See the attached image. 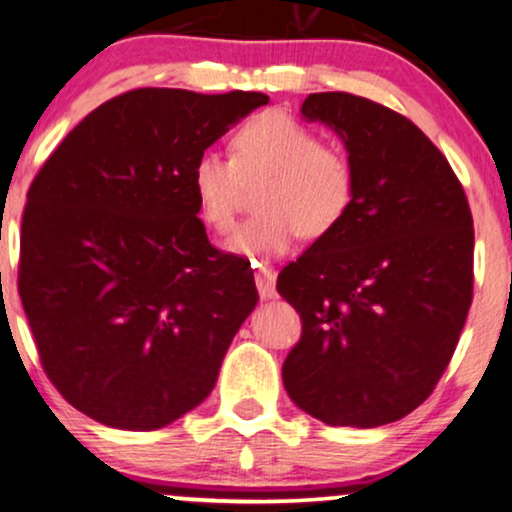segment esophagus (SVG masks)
Segmentation results:
<instances>
[{"instance_id":"1","label":"esophagus","mask_w":512,"mask_h":512,"mask_svg":"<svg viewBox=\"0 0 512 512\" xmlns=\"http://www.w3.org/2000/svg\"><path fill=\"white\" fill-rule=\"evenodd\" d=\"M255 283L262 300L276 297V271L267 267V264H255Z\"/></svg>"}]
</instances>
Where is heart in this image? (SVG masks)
I'll return each instance as SVG.
<instances>
[{
  "label": "heart",
  "instance_id": "obj_1",
  "mask_svg": "<svg viewBox=\"0 0 512 512\" xmlns=\"http://www.w3.org/2000/svg\"><path fill=\"white\" fill-rule=\"evenodd\" d=\"M234 158L205 151L191 167L198 215L210 229L234 222L243 184L264 179L257 217L226 236L224 248L241 257H276L293 248L300 234L319 238L333 231L352 208L354 165L340 148L293 115L267 111L245 122L234 141Z\"/></svg>",
  "mask_w": 512,
  "mask_h": 512
}]
</instances>
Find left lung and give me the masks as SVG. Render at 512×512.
<instances>
[{
	"label": "left lung",
	"instance_id": "1",
	"mask_svg": "<svg viewBox=\"0 0 512 512\" xmlns=\"http://www.w3.org/2000/svg\"><path fill=\"white\" fill-rule=\"evenodd\" d=\"M345 144L354 200L278 274L302 319L283 364L288 397L326 425L378 428L423 404L472 302L475 231L461 181L404 115L345 92L300 108Z\"/></svg>",
	"mask_w": 512,
	"mask_h": 512
}]
</instances>
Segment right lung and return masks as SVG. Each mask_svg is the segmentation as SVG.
Instances as JSON below:
<instances>
[{"mask_svg":"<svg viewBox=\"0 0 512 512\" xmlns=\"http://www.w3.org/2000/svg\"><path fill=\"white\" fill-rule=\"evenodd\" d=\"M260 92L134 89L101 103L32 181L18 290L66 401L118 430H158L212 392L257 304L238 257L208 241L191 167Z\"/></svg>","mask_w":512,"mask_h":512,"instance_id":"1","label":"right lung"}]
</instances>
